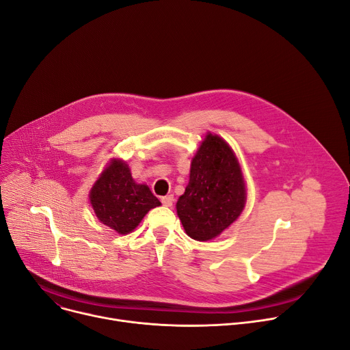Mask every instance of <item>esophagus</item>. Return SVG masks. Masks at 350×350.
Here are the masks:
<instances>
[{
  "instance_id": "obj_1",
  "label": "esophagus",
  "mask_w": 350,
  "mask_h": 350,
  "mask_svg": "<svg viewBox=\"0 0 350 350\" xmlns=\"http://www.w3.org/2000/svg\"><path fill=\"white\" fill-rule=\"evenodd\" d=\"M161 203H163V204L167 206V207H171V206L174 204V196H172V195H168V196L161 198Z\"/></svg>"
}]
</instances>
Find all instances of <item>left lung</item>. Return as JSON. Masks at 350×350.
<instances>
[{"mask_svg":"<svg viewBox=\"0 0 350 350\" xmlns=\"http://www.w3.org/2000/svg\"><path fill=\"white\" fill-rule=\"evenodd\" d=\"M245 204V183L238 161L219 136H208L192 159L191 178L176 211L186 234L208 241L234 223Z\"/></svg>","mask_w":350,"mask_h":350,"instance_id":"left-lung-1","label":"left lung"}]
</instances>
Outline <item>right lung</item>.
Wrapping results in <instances>:
<instances>
[{
  "label": "right lung",
  "mask_w": 350,
  "mask_h": 350,
  "mask_svg": "<svg viewBox=\"0 0 350 350\" xmlns=\"http://www.w3.org/2000/svg\"><path fill=\"white\" fill-rule=\"evenodd\" d=\"M90 199L99 221L119 234L133 231L148 210L161 204L150 187L134 183L129 167L116 159L96 180Z\"/></svg>",
  "instance_id": "1"
}]
</instances>
